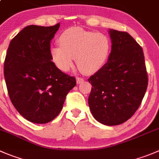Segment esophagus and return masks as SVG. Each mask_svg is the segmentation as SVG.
I'll list each match as a JSON object with an SVG mask.
<instances>
[{"instance_id": "esophagus-1", "label": "esophagus", "mask_w": 159, "mask_h": 159, "mask_svg": "<svg viewBox=\"0 0 159 159\" xmlns=\"http://www.w3.org/2000/svg\"><path fill=\"white\" fill-rule=\"evenodd\" d=\"M84 80L83 78H80V77H76V83L78 84H81L82 82H84Z\"/></svg>"}]
</instances>
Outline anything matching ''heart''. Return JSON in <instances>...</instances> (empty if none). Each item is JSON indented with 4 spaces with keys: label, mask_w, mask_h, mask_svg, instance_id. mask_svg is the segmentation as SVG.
<instances>
[{
    "label": "heart",
    "mask_w": 159,
    "mask_h": 159,
    "mask_svg": "<svg viewBox=\"0 0 159 159\" xmlns=\"http://www.w3.org/2000/svg\"><path fill=\"white\" fill-rule=\"evenodd\" d=\"M60 46L51 48L55 66L67 72L73 65L74 58L84 73L98 72L108 61L111 53V40L102 33L87 31L80 27L65 30L58 38Z\"/></svg>",
    "instance_id": "1"
}]
</instances>
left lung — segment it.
Segmentation results:
<instances>
[{
	"label": "left lung",
	"instance_id": "8db88e82",
	"mask_svg": "<svg viewBox=\"0 0 159 159\" xmlns=\"http://www.w3.org/2000/svg\"><path fill=\"white\" fill-rule=\"evenodd\" d=\"M111 50L106 64L90 77L88 104L93 118L106 126L133 116L148 87L143 49L126 32L108 30Z\"/></svg>",
	"mask_w": 159,
	"mask_h": 159
}]
</instances>
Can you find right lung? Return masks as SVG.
Wrapping results in <instances>:
<instances>
[{
  "label": "right lung",
  "instance_id": "1",
  "mask_svg": "<svg viewBox=\"0 0 159 159\" xmlns=\"http://www.w3.org/2000/svg\"><path fill=\"white\" fill-rule=\"evenodd\" d=\"M59 26L25 27L11 40L6 54L4 73L11 103L33 123L53 120L76 85L75 77L61 72L51 61V41Z\"/></svg>",
  "mask_w": 159,
  "mask_h": 159
}]
</instances>
